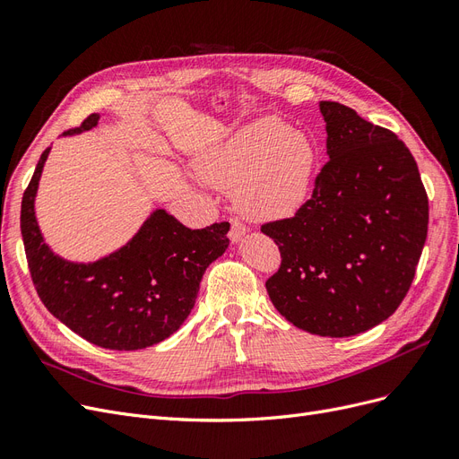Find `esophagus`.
Segmentation results:
<instances>
[{
  "label": "esophagus",
  "instance_id": "34e87169",
  "mask_svg": "<svg viewBox=\"0 0 459 459\" xmlns=\"http://www.w3.org/2000/svg\"><path fill=\"white\" fill-rule=\"evenodd\" d=\"M247 235V226L239 220H231V230H230V239L231 243H239Z\"/></svg>",
  "mask_w": 459,
  "mask_h": 459
}]
</instances>
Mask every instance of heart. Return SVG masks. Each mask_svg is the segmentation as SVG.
<instances>
[{
  "mask_svg": "<svg viewBox=\"0 0 459 459\" xmlns=\"http://www.w3.org/2000/svg\"><path fill=\"white\" fill-rule=\"evenodd\" d=\"M316 147L275 118H260L204 151L195 170L208 186L235 189V203L256 218L297 212L308 197Z\"/></svg>",
  "mask_w": 459,
  "mask_h": 459,
  "instance_id": "1",
  "label": "heart"
}]
</instances>
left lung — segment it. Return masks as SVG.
Masks as SVG:
<instances>
[{
    "label": "left lung",
    "instance_id": "8db88e82",
    "mask_svg": "<svg viewBox=\"0 0 459 459\" xmlns=\"http://www.w3.org/2000/svg\"><path fill=\"white\" fill-rule=\"evenodd\" d=\"M319 110L329 160L293 218L262 226L283 258L266 289L295 327L351 337L404 300L427 239L429 201L396 134L335 101Z\"/></svg>",
    "mask_w": 459,
    "mask_h": 459
}]
</instances>
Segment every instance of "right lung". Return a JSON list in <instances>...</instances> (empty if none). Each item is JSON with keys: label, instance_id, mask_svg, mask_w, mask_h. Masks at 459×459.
I'll return each instance as SVG.
<instances>
[{"label": "right lung", "instance_id": "obj_1", "mask_svg": "<svg viewBox=\"0 0 459 459\" xmlns=\"http://www.w3.org/2000/svg\"><path fill=\"white\" fill-rule=\"evenodd\" d=\"M100 115L63 135L93 130ZM51 147L38 160L21 206V231L38 295L46 308L86 339L108 351H140L169 339L184 325L201 280L230 245L228 221L189 230L155 208L132 239L91 262L63 258L46 243L36 216L41 172Z\"/></svg>", "mask_w": 459, "mask_h": 459}]
</instances>
